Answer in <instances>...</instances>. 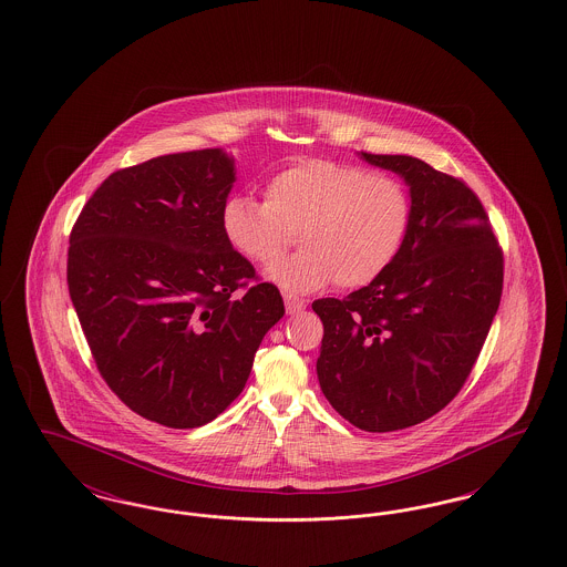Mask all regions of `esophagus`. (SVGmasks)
Returning a JSON list of instances; mask_svg holds the SVG:
<instances>
[{"mask_svg":"<svg viewBox=\"0 0 567 567\" xmlns=\"http://www.w3.org/2000/svg\"><path fill=\"white\" fill-rule=\"evenodd\" d=\"M285 306H287L289 315H299L306 308V301L299 299V297L285 296Z\"/></svg>","mask_w":567,"mask_h":567,"instance_id":"obj_1","label":"esophagus"}]
</instances>
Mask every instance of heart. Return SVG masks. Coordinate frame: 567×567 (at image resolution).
<instances>
[{
  "instance_id": "obj_1",
  "label": "heart",
  "mask_w": 567,
  "mask_h": 567,
  "mask_svg": "<svg viewBox=\"0 0 567 567\" xmlns=\"http://www.w3.org/2000/svg\"><path fill=\"white\" fill-rule=\"evenodd\" d=\"M410 225L412 197L402 181L329 159L276 172L266 202L234 193L220 208L225 240L261 268L300 234L302 252L268 270L287 296L315 293L333 280L342 289L377 282L398 261Z\"/></svg>"
}]
</instances>
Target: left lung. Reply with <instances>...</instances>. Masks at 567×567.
I'll return each instance as SVG.
<instances>
[{
  "mask_svg": "<svg viewBox=\"0 0 567 567\" xmlns=\"http://www.w3.org/2000/svg\"><path fill=\"white\" fill-rule=\"evenodd\" d=\"M359 157L404 178L412 225L377 282L312 303L324 329L317 374L354 427L395 432L427 421L461 391L499 308L504 257L465 183L408 155Z\"/></svg>",
  "mask_w": 567,
  "mask_h": 567,
  "instance_id": "obj_1",
  "label": "left lung"
}]
</instances>
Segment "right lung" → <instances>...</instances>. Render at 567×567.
Here are the masks:
<instances>
[{
    "instance_id": "right-lung-1",
    "label": "right lung",
    "mask_w": 567,
    "mask_h": 567,
    "mask_svg": "<svg viewBox=\"0 0 567 567\" xmlns=\"http://www.w3.org/2000/svg\"><path fill=\"white\" fill-rule=\"evenodd\" d=\"M236 183L223 148L110 174L70 236L68 289L102 378L140 416L202 427L240 393L280 291L225 240ZM244 288L243 297L235 291Z\"/></svg>"
}]
</instances>
